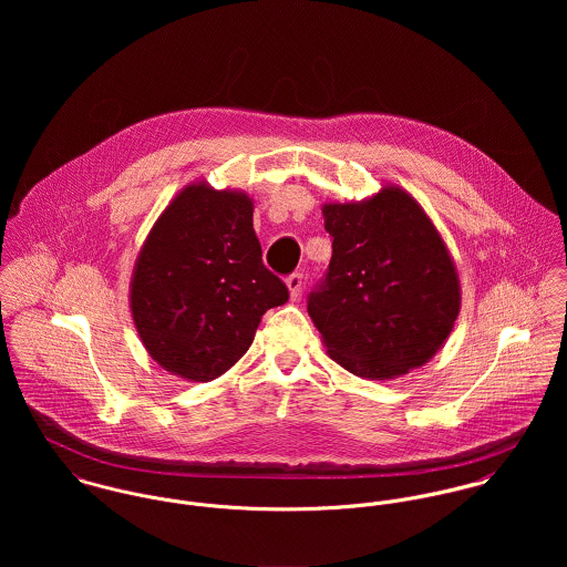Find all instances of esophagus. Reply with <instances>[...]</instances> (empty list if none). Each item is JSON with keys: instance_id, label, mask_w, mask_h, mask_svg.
<instances>
[{"instance_id": "esophagus-1", "label": "esophagus", "mask_w": 567, "mask_h": 567, "mask_svg": "<svg viewBox=\"0 0 567 567\" xmlns=\"http://www.w3.org/2000/svg\"><path fill=\"white\" fill-rule=\"evenodd\" d=\"M286 286H288V292H290V299L297 301L303 292V275L301 272H295L286 279Z\"/></svg>"}]
</instances>
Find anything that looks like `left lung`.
Instances as JSON below:
<instances>
[{"label": "left lung", "mask_w": 567, "mask_h": 567, "mask_svg": "<svg viewBox=\"0 0 567 567\" xmlns=\"http://www.w3.org/2000/svg\"><path fill=\"white\" fill-rule=\"evenodd\" d=\"M331 261L308 315L327 355L364 380L430 362L461 312V281L439 229L400 185L324 203Z\"/></svg>", "instance_id": "8db88e82"}]
</instances>
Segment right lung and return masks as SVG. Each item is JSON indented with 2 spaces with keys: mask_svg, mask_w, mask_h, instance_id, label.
Here are the masks:
<instances>
[{
  "mask_svg": "<svg viewBox=\"0 0 567 567\" xmlns=\"http://www.w3.org/2000/svg\"><path fill=\"white\" fill-rule=\"evenodd\" d=\"M286 301V284L261 264L252 198L207 181L167 203L135 259L128 295L151 358L187 382L227 373L266 310Z\"/></svg>",
  "mask_w": 567,
  "mask_h": 567,
  "instance_id": "obj_1",
  "label": "right lung"
}]
</instances>
